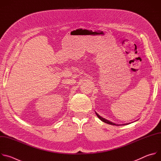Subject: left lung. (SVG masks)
<instances>
[{
  "instance_id": "1",
  "label": "left lung",
  "mask_w": 161,
  "mask_h": 161,
  "mask_svg": "<svg viewBox=\"0 0 161 161\" xmlns=\"http://www.w3.org/2000/svg\"><path fill=\"white\" fill-rule=\"evenodd\" d=\"M96 114H97V117L101 120H102L103 122H105V123H106V124H109V125H127V124H130V123H128V124H122V125H120V124H114V123H113V122H110V121H109V120H106V119H104V118H103V117H101L100 115H99V114L96 112Z\"/></svg>"
}]
</instances>
